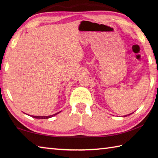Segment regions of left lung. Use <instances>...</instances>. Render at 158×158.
Wrapping results in <instances>:
<instances>
[{
	"instance_id": "8db88e82",
	"label": "left lung",
	"mask_w": 158,
	"mask_h": 158,
	"mask_svg": "<svg viewBox=\"0 0 158 158\" xmlns=\"http://www.w3.org/2000/svg\"><path fill=\"white\" fill-rule=\"evenodd\" d=\"M130 114H132V113H130ZM130 114H129V115H125V116H124V117H126V116H127V115H130Z\"/></svg>"
}]
</instances>
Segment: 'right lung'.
Masks as SVG:
<instances>
[{"label":"right lung","instance_id":"add662e5","mask_svg":"<svg viewBox=\"0 0 158 158\" xmlns=\"http://www.w3.org/2000/svg\"><path fill=\"white\" fill-rule=\"evenodd\" d=\"M59 113H60V111L56 113V114H53V115H49V116H33V115H32V117H34V118H36V119H48V118H50V117H52L53 116H55L56 115L58 114Z\"/></svg>","mask_w":158,"mask_h":158}]
</instances>
